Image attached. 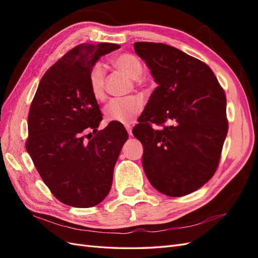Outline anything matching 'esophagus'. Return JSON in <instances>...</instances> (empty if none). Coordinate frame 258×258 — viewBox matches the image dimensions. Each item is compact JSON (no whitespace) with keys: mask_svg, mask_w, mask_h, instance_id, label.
Instances as JSON below:
<instances>
[{"mask_svg":"<svg viewBox=\"0 0 258 258\" xmlns=\"http://www.w3.org/2000/svg\"><path fill=\"white\" fill-rule=\"evenodd\" d=\"M126 130H127L129 136H132V127H131V126H129V124H127V126H126Z\"/></svg>","mask_w":258,"mask_h":258,"instance_id":"esophagus-1","label":"esophagus"}]
</instances>
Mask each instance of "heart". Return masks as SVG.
<instances>
[{
  "label": "heart",
  "instance_id": "heart-1",
  "mask_svg": "<svg viewBox=\"0 0 258 258\" xmlns=\"http://www.w3.org/2000/svg\"><path fill=\"white\" fill-rule=\"evenodd\" d=\"M113 64L127 74L132 80H138L143 72L142 61L136 54L120 53L113 59ZM89 88L97 100L105 96V71L102 64L93 66L88 76ZM143 110V102L137 97L113 99L104 107V116L107 121L128 124L134 122Z\"/></svg>",
  "mask_w": 258,
  "mask_h": 258
}]
</instances>
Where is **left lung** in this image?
<instances>
[{
    "label": "left lung",
    "mask_w": 258,
    "mask_h": 258,
    "mask_svg": "<svg viewBox=\"0 0 258 258\" xmlns=\"http://www.w3.org/2000/svg\"><path fill=\"white\" fill-rule=\"evenodd\" d=\"M158 86L132 134L144 146L148 181L163 195L181 197L215 173L228 130L226 96L204 62L162 43H135ZM170 124L153 130L150 122Z\"/></svg>",
    "instance_id": "left-lung-1"
}]
</instances>
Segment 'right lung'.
I'll use <instances>...</instances> for the list:
<instances>
[{
  "label": "right lung",
  "instance_id": "add662e5",
  "mask_svg": "<svg viewBox=\"0 0 258 258\" xmlns=\"http://www.w3.org/2000/svg\"><path fill=\"white\" fill-rule=\"evenodd\" d=\"M119 47L110 43L76 46L44 74L31 103L27 152L44 183L64 205L95 207L110 192L128 134L118 122L97 130L102 115L88 76L101 57ZM89 130L95 137L86 142L83 135Z\"/></svg>",
  "mask_w": 258,
  "mask_h": 258
}]
</instances>
